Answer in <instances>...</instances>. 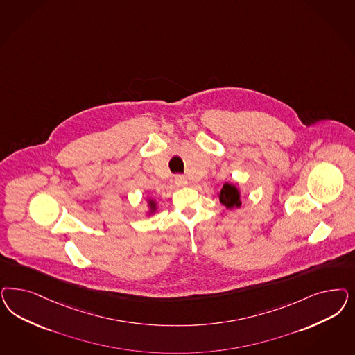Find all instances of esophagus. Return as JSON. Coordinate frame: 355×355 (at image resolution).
Segmentation results:
<instances>
[{
	"instance_id": "obj_1",
	"label": "esophagus",
	"mask_w": 355,
	"mask_h": 355,
	"mask_svg": "<svg viewBox=\"0 0 355 355\" xmlns=\"http://www.w3.org/2000/svg\"><path fill=\"white\" fill-rule=\"evenodd\" d=\"M175 184L178 185V187H185L188 182H187V179L182 176V175H178V176H175Z\"/></svg>"
}]
</instances>
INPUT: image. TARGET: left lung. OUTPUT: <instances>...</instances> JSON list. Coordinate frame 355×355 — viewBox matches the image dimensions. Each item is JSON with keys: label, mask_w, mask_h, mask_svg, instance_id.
<instances>
[{"label": "left lung", "mask_w": 355, "mask_h": 355, "mask_svg": "<svg viewBox=\"0 0 355 355\" xmlns=\"http://www.w3.org/2000/svg\"><path fill=\"white\" fill-rule=\"evenodd\" d=\"M219 202L227 210L239 209L241 206V191L238 183H225L218 192Z\"/></svg>", "instance_id": "8db88e82"}]
</instances>
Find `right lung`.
Listing matches in <instances>:
<instances>
[{"label":"right lung","instance_id":"right-lung-1","mask_svg":"<svg viewBox=\"0 0 355 355\" xmlns=\"http://www.w3.org/2000/svg\"><path fill=\"white\" fill-rule=\"evenodd\" d=\"M157 207H158V202L154 198L148 197V211H146V216L154 214L157 211Z\"/></svg>","mask_w":355,"mask_h":355}]
</instances>
